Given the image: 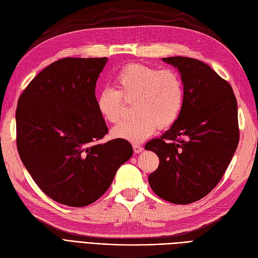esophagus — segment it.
Instances as JSON below:
<instances>
[{
    "label": "esophagus",
    "instance_id": "1",
    "mask_svg": "<svg viewBox=\"0 0 258 258\" xmlns=\"http://www.w3.org/2000/svg\"><path fill=\"white\" fill-rule=\"evenodd\" d=\"M143 150H144V147H143L142 145H140V144H134V151H135L136 154L141 153Z\"/></svg>",
    "mask_w": 258,
    "mask_h": 258
}]
</instances>
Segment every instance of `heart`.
Wrapping results in <instances>:
<instances>
[{
  "instance_id": "obj_1",
  "label": "heart",
  "mask_w": 258,
  "mask_h": 258,
  "mask_svg": "<svg viewBox=\"0 0 258 258\" xmlns=\"http://www.w3.org/2000/svg\"><path fill=\"white\" fill-rule=\"evenodd\" d=\"M115 89L104 88L97 97L99 114L107 122L120 120L126 102H134L136 117L112 129L115 139L140 143L156 128L166 129L177 120L185 98L181 75L174 70H160L143 63H130L114 77Z\"/></svg>"
}]
</instances>
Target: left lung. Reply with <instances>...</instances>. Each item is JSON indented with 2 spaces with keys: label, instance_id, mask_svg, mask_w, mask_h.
Listing matches in <instances>:
<instances>
[{
  "label": "left lung",
  "instance_id": "left-lung-1",
  "mask_svg": "<svg viewBox=\"0 0 258 258\" xmlns=\"http://www.w3.org/2000/svg\"><path fill=\"white\" fill-rule=\"evenodd\" d=\"M162 60L178 70L185 98L172 127L145 145L159 158L148 183L163 200L188 205L218 184L237 150V99L229 83L202 61L187 57Z\"/></svg>",
  "mask_w": 258,
  "mask_h": 258
}]
</instances>
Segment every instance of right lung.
<instances>
[{
  "instance_id": "obj_1",
  "label": "right lung",
  "mask_w": 258,
  "mask_h": 258,
  "mask_svg": "<svg viewBox=\"0 0 258 258\" xmlns=\"http://www.w3.org/2000/svg\"><path fill=\"white\" fill-rule=\"evenodd\" d=\"M107 58H63L30 82L16 110L17 150L37 186L61 205L98 200L134 153L107 134L97 108L96 84Z\"/></svg>"
}]
</instances>
